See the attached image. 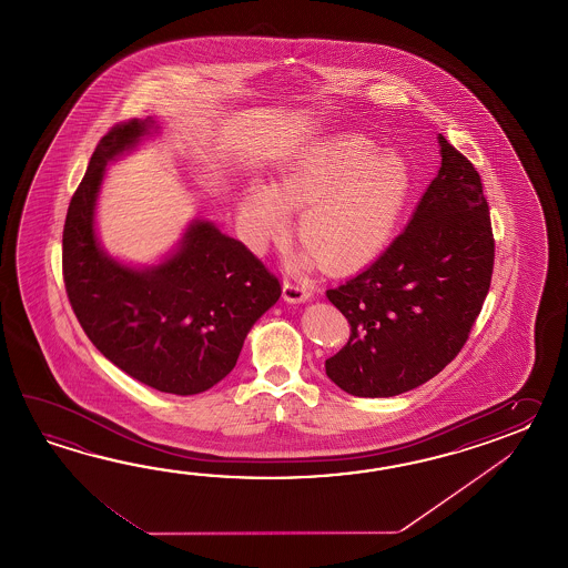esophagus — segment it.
Segmentation results:
<instances>
[{
  "label": "esophagus",
  "instance_id": "1",
  "mask_svg": "<svg viewBox=\"0 0 568 568\" xmlns=\"http://www.w3.org/2000/svg\"><path fill=\"white\" fill-rule=\"evenodd\" d=\"M311 294H313V290L304 282H292V280L284 282V301L286 302H292V304L306 302L311 298Z\"/></svg>",
  "mask_w": 568,
  "mask_h": 568
}]
</instances>
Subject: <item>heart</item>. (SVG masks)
<instances>
[{"label": "heart", "instance_id": "heart-1", "mask_svg": "<svg viewBox=\"0 0 568 568\" xmlns=\"http://www.w3.org/2000/svg\"><path fill=\"white\" fill-rule=\"evenodd\" d=\"M410 189L404 158L379 152L363 135H335L290 162L274 186L250 182L240 217L247 237L260 245L286 231V209L302 207L296 227L306 245L302 262L318 257L331 270H349L386 247Z\"/></svg>", "mask_w": 568, "mask_h": 568}]
</instances>
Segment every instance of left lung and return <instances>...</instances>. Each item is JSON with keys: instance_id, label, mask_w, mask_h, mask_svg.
Listing matches in <instances>:
<instances>
[{"instance_id": "1", "label": "left lung", "mask_w": 568, "mask_h": 568, "mask_svg": "<svg viewBox=\"0 0 568 568\" xmlns=\"http://www.w3.org/2000/svg\"><path fill=\"white\" fill-rule=\"evenodd\" d=\"M440 170L408 227L326 298L351 325L326 375L359 398H389L440 374L467 343L494 274L481 176L438 133Z\"/></svg>"}]
</instances>
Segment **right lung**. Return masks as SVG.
<instances>
[{"label":"right lung","instance_id":"right-lung-1","mask_svg":"<svg viewBox=\"0 0 568 568\" xmlns=\"http://www.w3.org/2000/svg\"><path fill=\"white\" fill-rule=\"evenodd\" d=\"M154 120L121 121L97 144L62 231V276L87 337L121 372L158 392L193 396L235 367L280 280L242 242L193 221L174 254L133 270L97 242V194L111 160L140 144Z\"/></svg>","mask_w":568,"mask_h":568}]
</instances>
